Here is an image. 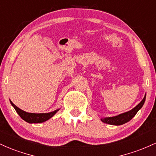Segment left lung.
I'll return each mask as SVG.
<instances>
[{"instance_id": "1", "label": "left lung", "mask_w": 156, "mask_h": 156, "mask_svg": "<svg viewBox=\"0 0 156 156\" xmlns=\"http://www.w3.org/2000/svg\"><path fill=\"white\" fill-rule=\"evenodd\" d=\"M145 98L146 96H144V98H143L142 101H141L135 108H133L132 110L129 111V112L123 113V114H119V115L116 116V117L103 118V119H101V121L103 122L104 123L114 125H120L128 122H129L130 119L136 114L138 111L142 107V105H144V101H145Z\"/></svg>"}]
</instances>
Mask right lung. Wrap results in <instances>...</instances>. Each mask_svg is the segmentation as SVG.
<instances>
[{"instance_id":"add662e5","label":"right lung","mask_w":156,"mask_h":156,"mask_svg":"<svg viewBox=\"0 0 156 156\" xmlns=\"http://www.w3.org/2000/svg\"><path fill=\"white\" fill-rule=\"evenodd\" d=\"M11 102V104L12 105V106L15 108V109L17 112V114H19L20 117L23 120H25L28 123H41L43 122L47 121L48 119H49L50 118H51L53 115L58 112V110H55L54 112H52L50 113H45V114H34V113H28L24 111L21 110L20 108H19L18 107L16 106V105Z\"/></svg>"}]
</instances>
